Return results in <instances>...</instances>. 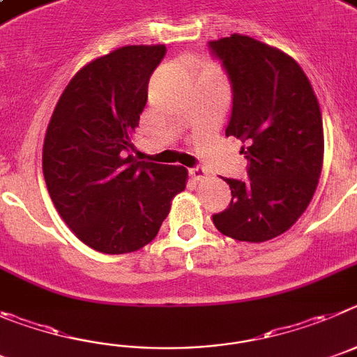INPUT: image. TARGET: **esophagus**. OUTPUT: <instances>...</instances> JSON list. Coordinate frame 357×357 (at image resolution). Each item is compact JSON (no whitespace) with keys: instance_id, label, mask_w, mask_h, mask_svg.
I'll return each mask as SVG.
<instances>
[{"instance_id":"34e87169","label":"esophagus","mask_w":357,"mask_h":357,"mask_svg":"<svg viewBox=\"0 0 357 357\" xmlns=\"http://www.w3.org/2000/svg\"><path fill=\"white\" fill-rule=\"evenodd\" d=\"M190 178L194 181H204L208 178V171L204 167H194V169H190Z\"/></svg>"}]
</instances>
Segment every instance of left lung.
Listing matches in <instances>:
<instances>
[{
  "mask_svg": "<svg viewBox=\"0 0 357 357\" xmlns=\"http://www.w3.org/2000/svg\"><path fill=\"white\" fill-rule=\"evenodd\" d=\"M233 85L227 137L242 140L245 181L224 179L231 204L213 215L229 238L259 243L290 229L313 199L324 163V126L310 79L290 54L247 35L210 43Z\"/></svg>",
  "mask_w": 357,
  "mask_h": 357,
  "instance_id": "1",
  "label": "left lung"
}]
</instances>
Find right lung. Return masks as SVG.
<instances>
[{"label": "right lung", "instance_id": "add662e5", "mask_svg": "<svg viewBox=\"0 0 357 357\" xmlns=\"http://www.w3.org/2000/svg\"><path fill=\"white\" fill-rule=\"evenodd\" d=\"M163 44L123 46L73 76L47 124L43 172L54 208L85 245L124 255L155 240L185 190L179 165L137 162L131 137Z\"/></svg>", "mask_w": 357, "mask_h": 357}]
</instances>
